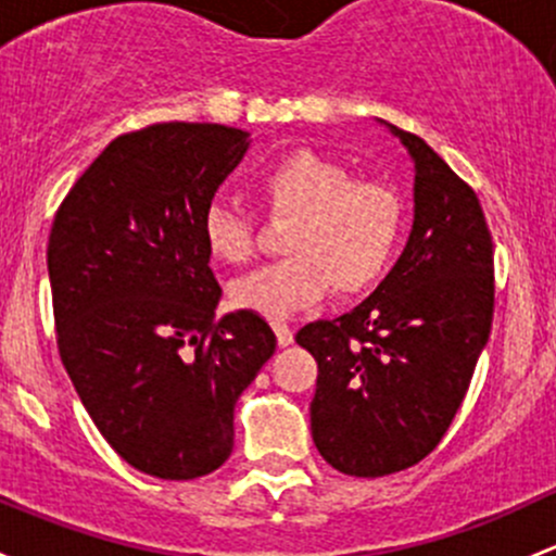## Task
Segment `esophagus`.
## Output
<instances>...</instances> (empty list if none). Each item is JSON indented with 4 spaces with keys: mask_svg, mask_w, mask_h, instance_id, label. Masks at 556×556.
I'll list each match as a JSON object with an SVG mask.
<instances>
[{
    "mask_svg": "<svg viewBox=\"0 0 556 556\" xmlns=\"http://www.w3.org/2000/svg\"><path fill=\"white\" fill-rule=\"evenodd\" d=\"M274 332H277L279 346H290V343H293V327H288V325H274Z\"/></svg>",
    "mask_w": 556,
    "mask_h": 556,
    "instance_id": "1",
    "label": "esophagus"
}]
</instances>
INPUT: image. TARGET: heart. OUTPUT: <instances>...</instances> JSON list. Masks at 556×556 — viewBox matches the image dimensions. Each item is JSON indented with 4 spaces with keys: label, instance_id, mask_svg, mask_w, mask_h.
Here are the masks:
<instances>
[{
    "label": "heart",
    "instance_id": "b5f03b06",
    "mask_svg": "<svg viewBox=\"0 0 556 556\" xmlns=\"http://www.w3.org/2000/svg\"><path fill=\"white\" fill-rule=\"evenodd\" d=\"M258 191L274 215H293L285 237L290 255L231 285L239 308L282 323L314 306L330 285L336 293L356 295L386 277L405 231V202L394 186L354 180L341 162L295 151L261 173ZM202 237L218 261L253 255V224L231 204L204 210Z\"/></svg>",
    "mask_w": 556,
    "mask_h": 556
}]
</instances>
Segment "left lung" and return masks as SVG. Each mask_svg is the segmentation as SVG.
<instances>
[{
  "instance_id": "1",
  "label": "left lung",
  "mask_w": 556,
  "mask_h": 556,
  "mask_svg": "<svg viewBox=\"0 0 556 556\" xmlns=\"http://www.w3.org/2000/svg\"><path fill=\"white\" fill-rule=\"evenodd\" d=\"M386 127L416 165L405 250L359 306L295 336L319 367L314 445L352 477L410 469L440 445L493 325V237L477 194L424 138Z\"/></svg>"
}]
</instances>
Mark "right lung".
Here are the masks:
<instances>
[{
  "instance_id": "add662e5",
  "label": "right lung",
  "mask_w": 556,
  "mask_h": 556,
  "mask_svg": "<svg viewBox=\"0 0 556 556\" xmlns=\"http://www.w3.org/2000/svg\"><path fill=\"white\" fill-rule=\"evenodd\" d=\"M250 132L162 122L114 138L81 173L47 244L58 352L132 469L197 479L233 447V405L277 349L253 312L215 317L202 215Z\"/></svg>"
}]
</instances>
